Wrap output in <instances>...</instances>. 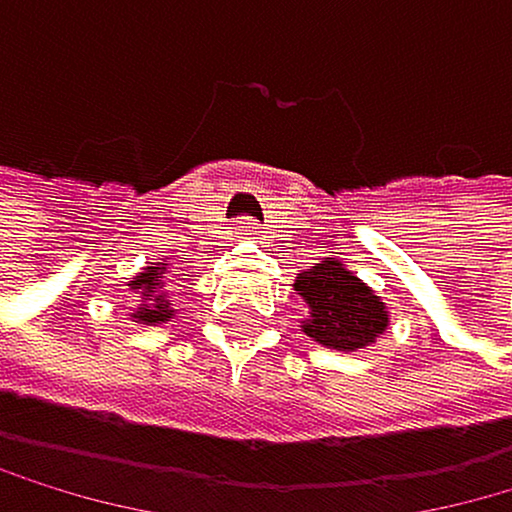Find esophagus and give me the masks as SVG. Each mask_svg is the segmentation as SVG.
<instances>
[{
	"label": "esophagus",
	"mask_w": 512,
	"mask_h": 512,
	"mask_svg": "<svg viewBox=\"0 0 512 512\" xmlns=\"http://www.w3.org/2000/svg\"><path fill=\"white\" fill-rule=\"evenodd\" d=\"M234 230H237V237H256V234H259L256 221H250V217H240Z\"/></svg>",
	"instance_id": "34e87169"
}]
</instances>
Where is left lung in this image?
Listing matches in <instances>:
<instances>
[{
    "label": "left lung",
    "mask_w": 512,
    "mask_h": 512,
    "mask_svg": "<svg viewBox=\"0 0 512 512\" xmlns=\"http://www.w3.org/2000/svg\"><path fill=\"white\" fill-rule=\"evenodd\" d=\"M295 291L311 311L301 320V330L327 349L356 352L388 330L385 301L340 259H323L298 272Z\"/></svg>",
    "instance_id": "left-lung-1"
}]
</instances>
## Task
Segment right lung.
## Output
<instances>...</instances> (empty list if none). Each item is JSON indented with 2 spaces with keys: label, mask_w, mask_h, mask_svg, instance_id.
Instances as JSON below:
<instances>
[{
  "label": "right lung",
  "mask_w": 512,
  "mask_h": 512,
  "mask_svg": "<svg viewBox=\"0 0 512 512\" xmlns=\"http://www.w3.org/2000/svg\"><path fill=\"white\" fill-rule=\"evenodd\" d=\"M166 266H169V262H150V266L131 282L134 295L144 298V304H140L137 311L131 314L134 323H147V327H156V323H166L172 317V307H169V301L163 295Z\"/></svg>",
  "instance_id": "right-lung-1"
}]
</instances>
